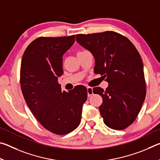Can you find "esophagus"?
<instances>
[{
    "label": "esophagus",
    "mask_w": 160,
    "mask_h": 160,
    "mask_svg": "<svg viewBox=\"0 0 160 160\" xmlns=\"http://www.w3.org/2000/svg\"><path fill=\"white\" fill-rule=\"evenodd\" d=\"M87 91H88V96L90 97L91 95H92L93 94V89L90 88V87H88L87 88Z\"/></svg>",
    "instance_id": "34e87169"
}]
</instances>
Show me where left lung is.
<instances>
[{
	"label": "left lung",
	"mask_w": 160,
	"mask_h": 160,
	"mask_svg": "<svg viewBox=\"0 0 160 160\" xmlns=\"http://www.w3.org/2000/svg\"><path fill=\"white\" fill-rule=\"evenodd\" d=\"M76 40L94 56V72L109 82L106 90L93 89L102 97L99 109L104 123L114 130L126 128L138 115L146 95L140 53L128 38L113 31L77 34Z\"/></svg>",
	"instance_id": "obj_1"
}]
</instances>
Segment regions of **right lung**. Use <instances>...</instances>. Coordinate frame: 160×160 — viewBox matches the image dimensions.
I'll use <instances>...</instances> for the list:
<instances>
[{"label": "right lung", "instance_id": "1", "mask_svg": "<svg viewBox=\"0 0 160 160\" xmlns=\"http://www.w3.org/2000/svg\"><path fill=\"white\" fill-rule=\"evenodd\" d=\"M75 35L40 37L24 52L20 67L22 92L41 125L56 135H65L79 126L88 91L85 86L62 92L58 78L63 73V55L75 42Z\"/></svg>", "mask_w": 160, "mask_h": 160}]
</instances>
